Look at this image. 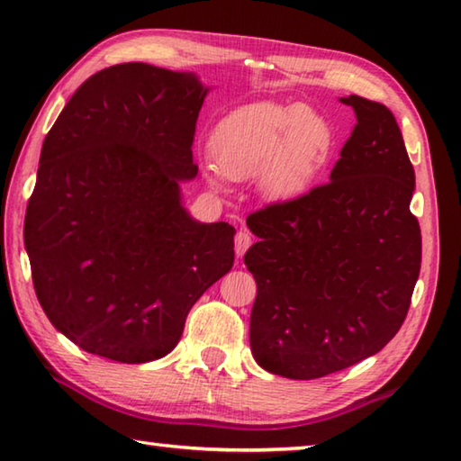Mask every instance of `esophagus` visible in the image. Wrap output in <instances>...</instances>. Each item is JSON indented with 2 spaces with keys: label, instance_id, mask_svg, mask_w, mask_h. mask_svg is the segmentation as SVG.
Wrapping results in <instances>:
<instances>
[{
  "label": "esophagus",
  "instance_id": "obj_1",
  "mask_svg": "<svg viewBox=\"0 0 461 461\" xmlns=\"http://www.w3.org/2000/svg\"><path fill=\"white\" fill-rule=\"evenodd\" d=\"M249 247H251V235H249L247 230H239L237 237H235V253L239 257H243Z\"/></svg>",
  "mask_w": 461,
  "mask_h": 461
}]
</instances>
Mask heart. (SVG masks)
<instances>
[{
    "label": "heart",
    "mask_w": 461,
    "mask_h": 461,
    "mask_svg": "<svg viewBox=\"0 0 461 461\" xmlns=\"http://www.w3.org/2000/svg\"><path fill=\"white\" fill-rule=\"evenodd\" d=\"M334 127L321 113L302 103H255L230 111L210 133L214 161L206 177L218 185L224 177L249 180L271 200H294L308 192L328 166L334 149Z\"/></svg>",
    "instance_id": "1"
}]
</instances>
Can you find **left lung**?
Instances as JSON below:
<instances>
[{
	"instance_id": "8db88e82",
	"label": "left lung",
	"mask_w": 461,
	"mask_h": 461,
	"mask_svg": "<svg viewBox=\"0 0 461 461\" xmlns=\"http://www.w3.org/2000/svg\"><path fill=\"white\" fill-rule=\"evenodd\" d=\"M357 113L330 182L247 218L257 281L249 340L261 368L312 381L383 350L407 318L421 269L411 214L415 169L393 113L350 95Z\"/></svg>"
}]
</instances>
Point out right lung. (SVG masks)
Segmentation results:
<instances>
[{"label":"right lung","mask_w":461,"mask_h":461,"mask_svg":"<svg viewBox=\"0 0 461 461\" xmlns=\"http://www.w3.org/2000/svg\"><path fill=\"white\" fill-rule=\"evenodd\" d=\"M208 88L143 62L86 78L48 131L23 243L52 326L103 358L176 348L192 305L235 263V229L194 221L180 184Z\"/></svg>","instance_id":"add662e5"}]
</instances>
